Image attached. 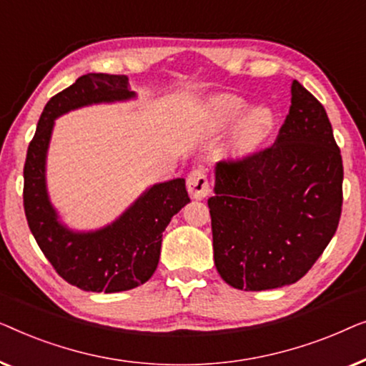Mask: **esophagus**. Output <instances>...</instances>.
I'll return each instance as SVG.
<instances>
[{"mask_svg":"<svg viewBox=\"0 0 366 366\" xmlns=\"http://www.w3.org/2000/svg\"><path fill=\"white\" fill-rule=\"evenodd\" d=\"M187 192L192 199H204L210 194L207 172L204 169H194L187 176Z\"/></svg>","mask_w":366,"mask_h":366,"instance_id":"1","label":"esophagus"}]
</instances>
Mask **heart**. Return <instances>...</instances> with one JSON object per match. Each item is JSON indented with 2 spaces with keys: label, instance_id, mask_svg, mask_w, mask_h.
<instances>
[{
  "label": "heart",
  "instance_id": "b5f03b06",
  "mask_svg": "<svg viewBox=\"0 0 366 366\" xmlns=\"http://www.w3.org/2000/svg\"><path fill=\"white\" fill-rule=\"evenodd\" d=\"M247 102L239 96L220 94L210 102L212 116L220 127H227L245 109ZM274 127V116L265 106H255L244 112L232 131V147L237 154L245 156L255 151Z\"/></svg>",
  "mask_w": 366,
  "mask_h": 366
}]
</instances>
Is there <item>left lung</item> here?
Listing matches in <instances>:
<instances>
[{"mask_svg":"<svg viewBox=\"0 0 366 366\" xmlns=\"http://www.w3.org/2000/svg\"><path fill=\"white\" fill-rule=\"evenodd\" d=\"M274 146L215 166L214 262L230 287L270 290L300 280L335 235L343 164L327 111L300 82Z\"/></svg>","mask_w":366,"mask_h":366,"instance_id":"left-lung-1","label":"left lung"}]
</instances>
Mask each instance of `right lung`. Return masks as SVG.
Instances as JSON below:
<instances>
[{
    "mask_svg": "<svg viewBox=\"0 0 366 366\" xmlns=\"http://www.w3.org/2000/svg\"><path fill=\"white\" fill-rule=\"evenodd\" d=\"M136 97L124 76L89 73L51 97L39 117L24 162V214L31 234L54 270L86 292H124L142 285L157 269L162 232L190 202L184 179L154 184L119 219L92 232L61 224L46 189V154L56 117L82 106Z\"/></svg>",
    "mask_w": 366,
    "mask_h": 366,
    "instance_id": "add662e5",
    "label": "right lung"
}]
</instances>
